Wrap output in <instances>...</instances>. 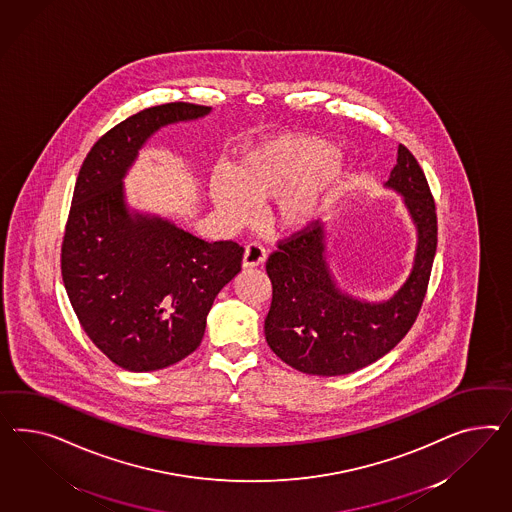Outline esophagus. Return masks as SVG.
<instances>
[{"label": "esophagus", "instance_id": "obj_1", "mask_svg": "<svg viewBox=\"0 0 512 512\" xmlns=\"http://www.w3.org/2000/svg\"><path fill=\"white\" fill-rule=\"evenodd\" d=\"M266 261V249L261 242H249L244 251V259L242 266L244 268H253V266H261Z\"/></svg>", "mask_w": 512, "mask_h": 512}]
</instances>
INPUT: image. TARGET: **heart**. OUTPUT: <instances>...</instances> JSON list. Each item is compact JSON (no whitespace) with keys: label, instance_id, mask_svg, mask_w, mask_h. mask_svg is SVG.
Masks as SVG:
<instances>
[{"label":"heart","instance_id":"1","mask_svg":"<svg viewBox=\"0 0 512 512\" xmlns=\"http://www.w3.org/2000/svg\"><path fill=\"white\" fill-rule=\"evenodd\" d=\"M343 173L341 156L326 141L287 134L244 149L229 171H214L208 192L231 225L251 220L257 203L274 199L277 225L298 231L328 207Z\"/></svg>","mask_w":512,"mask_h":512}]
</instances>
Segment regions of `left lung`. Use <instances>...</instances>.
<instances>
[{"label": "left lung", "instance_id": "8db88e82", "mask_svg": "<svg viewBox=\"0 0 512 512\" xmlns=\"http://www.w3.org/2000/svg\"><path fill=\"white\" fill-rule=\"evenodd\" d=\"M386 186L404 195L417 227L412 274L393 298L369 304L337 289L317 221L279 240L266 261L272 281L266 343L300 373L337 376L371 365L401 343L421 311L436 255L438 218L427 177L404 145Z\"/></svg>", "mask_w": 512, "mask_h": 512}]
</instances>
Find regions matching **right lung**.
I'll use <instances>...</instances> for the list:
<instances>
[{
  "instance_id": "obj_1",
  "label": "right lung",
  "mask_w": 512,
  "mask_h": 512,
  "mask_svg": "<svg viewBox=\"0 0 512 512\" xmlns=\"http://www.w3.org/2000/svg\"><path fill=\"white\" fill-rule=\"evenodd\" d=\"M208 111L190 102L139 111L98 139L78 173L61 276L83 332L126 371H156L190 356L214 298L242 266L244 248L233 240L207 242L125 205L123 177L147 138Z\"/></svg>"
}]
</instances>
